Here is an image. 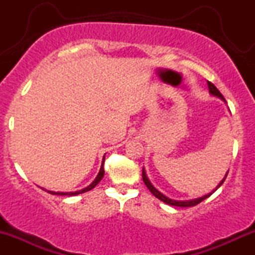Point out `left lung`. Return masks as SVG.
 Listing matches in <instances>:
<instances>
[{
  "mask_svg": "<svg viewBox=\"0 0 255 255\" xmlns=\"http://www.w3.org/2000/svg\"><path fill=\"white\" fill-rule=\"evenodd\" d=\"M207 86H209V92H210V95L213 96V97H217V98H219V99H222V101H223V102H225L224 97H223V96H222V93L219 92V91L217 90V87H216L215 85H213L212 83H210V81H207ZM228 172H229V170L227 171V174H225V176L223 177V180H222L221 182L218 183V186L216 187V188L213 189L212 192L207 193V194L203 195V197H199V198H195V199H191V200H174V199H170V198L166 197V195L163 194L162 192L158 191L156 187H153V184H152V183L150 182V180H148L147 176H146V171H145L144 168H142V180H144L146 187H147V188L150 189V192L152 193V194H153L156 198L159 199L160 201H163V203H165V204H168V205H171V206L191 207V206H195V205H198L199 203H201V201L205 200V199H206V198H209L210 195H212L213 193L217 191L219 187H221L222 184H223V182L225 181V178H227Z\"/></svg>",
  "mask_w": 255,
  "mask_h": 255,
  "instance_id": "1",
  "label": "left lung"
}]
</instances>
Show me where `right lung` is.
I'll return each mask as SVG.
<instances>
[{
	"instance_id": "right-lung-1",
	"label": "right lung",
	"mask_w": 255,
	"mask_h": 255,
	"mask_svg": "<svg viewBox=\"0 0 255 255\" xmlns=\"http://www.w3.org/2000/svg\"><path fill=\"white\" fill-rule=\"evenodd\" d=\"M104 159H105V157H103V162H102L101 169H99V172H98L97 177H96L95 180H93V182L91 183L90 186H87L86 188L80 189V191H77V192H52V191H46V189L42 188V187H40V188H42L43 191H46L48 193H50V194H52V195H68V197H73V195H78V194H81V193L89 192V191H91V189L95 188V187L97 186V184H98L99 182H101V180H102V178H103V176H104V168H103Z\"/></svg>"
}]
</instances>
